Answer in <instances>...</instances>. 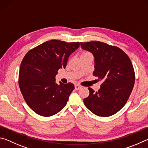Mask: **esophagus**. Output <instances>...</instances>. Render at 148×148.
Returning <instances> with one entry per match:
<instances>
[{
	"label": "esophagus",
	"instance_id": "esophagus-1",
	"mask_svg": "<svg viewBox=\"0 0 148 148\" xmlns=\"http://www.w3.org/2000/svg\"><path fill=\"white\" fill-rule=\"evenodd\" d=\"M82 88V86H79L78 84H76L75 85V89L76 90H79V89Z\"/></svg>",
	"mask_w": 148,
	"mask_h": 148
}]
</instances>
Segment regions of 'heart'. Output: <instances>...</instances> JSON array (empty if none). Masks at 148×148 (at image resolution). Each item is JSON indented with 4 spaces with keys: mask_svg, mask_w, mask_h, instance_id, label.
Instances as JSON below:
<instances>
[{
    "mask_svg": "<svg viewBox=\"0 0 148 148\" xmlns=\"http://www.w3.org/2000/svg\"><path fill=\"white\" fill-rule=\"evenodd\" d=\"M89 53H88V52H84V53L83 54H89Z\"/></svg>",
    "mask_w": 148,
    "mask_h": 148,
    "instance_id": "heart-1",
    "label": "heart"
}]
</instances>
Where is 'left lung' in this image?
Wrapping results in <instances>:
<instances>
[{
  "mask_svg": "<svg viewBox=\"0 0 148 148\" xmlns=\"http://www.w3.org/2000/svg\"><path fill=\"white\" fill-rule=\"evenodd\" d=\"M80 45L93 55L92 74L103 81L97 92L89 87V97L84 99L85 106L98 116H112L125 106L133 89L135 74L131 60L119 47L104 42H81Z\"/></svg>",
  "mask_w": 148,
  "mask_h": 148,
  "instance_id": "left-lung-1",
  "label": "left lung"
}]
</instances>
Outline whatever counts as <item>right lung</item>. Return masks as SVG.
Listing matches in <instances>:
<instances>
[{
    "mask_svg": "<svg viewBox=\"0 0 148 148\" xmlns=\"http://www.w3.org/2000/svg\"><path fill=\"white\" fill-rule=\"evenodd\" d=\"M79 47V42L51 40L25 56L20 65L19 86L27 105L37 114L53 116L66 106L74 86L57 84L56 76L59 69H65L69 56Z\"/></svg>",
    "mask_w": 148,
    "mask_h": 148,
    "instance_id": "1",
    "label": "right lung"
}]
</instances>
